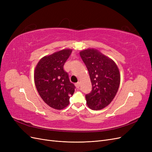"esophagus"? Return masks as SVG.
Listing matches in <instances>:
<instances>
[{"label":"esophagus","instance_id":"1","mask_svg":"<svg viewBox=\"0 0 152 152\" xmlns=\"http://www.w3.org/2000/svg\"><path fill=\"white\" fill-rule=\"evenodd\" d=\"M75 86H76L77 88H79V87H80V82H77V83H76Z\"/></svg>","mask_w":152,"mask_h":152}]
</instances>
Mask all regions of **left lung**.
<instances>
[{
	"label": "left lung",
	"mask_w": 152,
	"mask_h": 152,
	"mask_svg": "<svg viewBox=\"0 0 152 152\" xmlns=\"http://www.w3.org/2000/svg\"><path fill=\"white\" fill-rule=\"evenodd\" d=\"M88 70L92 91L86 95L89 108L99 110L105 108L115 96L121 82V74L116 63L99 50L88 48L80 52Z\"/></svg>",
	"instance_id": "left-lung-1"
}]
</instances>
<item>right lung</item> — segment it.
I'll return each mask as SVG.
<instances>
[{
    "instance_id": "right-lung-1",
    "label": "right lung",
    "mask_w": 152,
    "mask_h": 152,
    "mask_svg": "<svg viewBox=\"0 0 152 152\" xmlns=\"http://www.w3.org/2000/svg\"><path fill=\"white\" fill-rule=\"evenodd\" d=\"M72 49H65L40 59L34 70L35 85L40 96L50 107L62 110L70 103L75 87L69 80L63 65Z\"/></svg>"
}]
</instances>
